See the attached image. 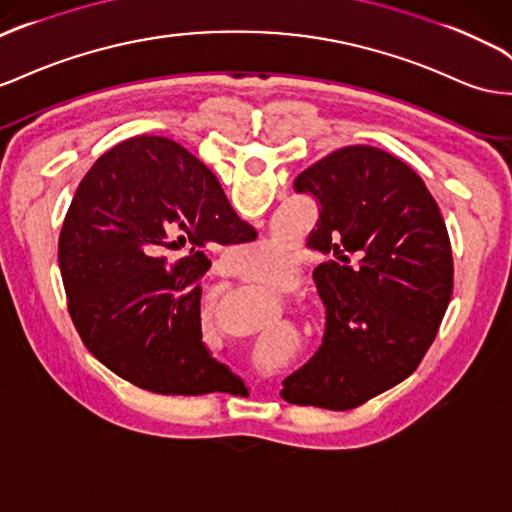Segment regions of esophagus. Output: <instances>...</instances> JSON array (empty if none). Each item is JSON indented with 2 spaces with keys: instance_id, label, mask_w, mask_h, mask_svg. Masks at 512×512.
<instances>
[{
  "instance_id": "1",
  "label": "esophagus",
  "mask_w": 512,
  "mask_h": 512,
  "mask_svg": "<svg viewBox=\"0 0 512 512\" xmlns=\"http://www.w3.org/2000/svg\"><path fill=\"white\" fill-rule=\"evenodd\" d=\"M219 273L228 275V278L232 275L234 278V275H239V265H234V262H224V271H219Z\"/></svg>"
}]
</instances>
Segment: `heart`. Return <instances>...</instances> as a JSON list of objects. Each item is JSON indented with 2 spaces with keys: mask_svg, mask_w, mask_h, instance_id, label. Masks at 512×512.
I'll list each match as a JSON object with an SVG mask.
<instances>
[{
  "mask_svg": "<svg viewBox=\"0 0 512 512\" xmlns=\"http://www.w3.org/2000/svg\"><path fill=\"white\" fill-rule=\"evenodd\" d=\"M250 269H247V273H250V278H254V280H262L267 275V271H265V267H262V260L258 258H254V260H250V265H247Z\"/></svg>",
  "mask_w": 512,
  "mask_h": 512,
  "instance_id": "1",
  "label": "heart"
}]
</instances>
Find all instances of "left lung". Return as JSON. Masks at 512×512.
<instances>
[{
    "mask_svg": "<svg viewBox=\"0 0 512 512\" xmlns=\"http://www.w3.org/2000/svg\"><path fill=\"white\" fill-rule=\"evenodd\" d=\"M319 206L308 247L325 338L284 379L290 405L347 411L413 375L452 299V247L431 191L405 161L347 146L295 178Z\"/></svg>",
    "mask_w": 512,
    "mask_h": 512,
    "instance_id": "1",
    "label": "left lung"
}]
</instances>
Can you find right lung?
I'll return each mask as SVG.
<instances>
[{
	"instance_id": "1",
	"label": "right lung",
	"mask_w": 512,
	"mask_h": 512,
	"mask_svg": "<svg viewBox=\"0 0 512 512\" xmlns=\"http://www.w3.org/2000/svg\"><path fill=\"white\" fill-rule=\"evenodd\" d=\"M254 239L181 144L142 135L107 150L81 178L58 243L81 342L142 390L232 394L241 381L202 342V278L209 247Z\"/></svg>"
}]
</instances>
